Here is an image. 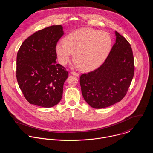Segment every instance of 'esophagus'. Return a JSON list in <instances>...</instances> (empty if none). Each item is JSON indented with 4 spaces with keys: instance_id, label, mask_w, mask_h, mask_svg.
<instances>
[{
    "instance_id": "34e87169",
    "label": "esophagus",
    "mask_w": 153,
    "mask_h": 153,
    "mask_svg": "<svg viewBox=\"0 0 153 153\" xmlns=\"http://www.w3.org/2000/svg\"><path fill=\"white\" fill-rule=\"evenodd\" d=\"M70 74H72V75H73V76H76V77H79V73H76V72H73V71H71V72L70 73Z\"/></svg>"
}]
</instances>
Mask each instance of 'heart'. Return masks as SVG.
Returning a JSON list of instances; mask_svg holds the SVG:
<instances>
[{"instance_id":"b5f03b06","label":"heart","mask_w":153,"mask_h":153,"mask_svg":"<svg viewBox=\"0 0 153 153\" xmlns=\"http://www.w3.org/2000/svg\"><path fill=\"white\" fill-rule=\"evenodd\" d=\"M63 43H57L55 51L58 61L65 65L73 54V61L82 71L93 70L105 61L112 45L108 33L93 28H85L65 36Z\"/></svg>"}]
</instances>
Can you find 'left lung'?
<instances>
[{
	"instance_id": "1",
	"label": "left lung",
	"mask_w": 153,
	"mask_h": 153,
	"mask_svg": "<svg viewBox=\"0 0 153 153\" xmlns=\"http://www.w3.org/2000/svg\"><path fill=\"white\" fill-rule=\"evenodd\" d=\"M116 43L104 63L80 76L82 96L91 107L100 109L120 102L126 95L134 73L133 51L127 40L115 32Z\"/></svg>"
}]
</instances>
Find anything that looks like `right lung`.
<instances>
[{
    "label": "right lung",
    "instance_id": "1",
    "mask_svg": "<svg viewBox=\"0 0 153 153\" xmlns=\"http://www.w3.org/2000/svg\"><path fill=\"white\" fill-rule=\"evenodd\" d=\"M63 34L62 25L42 29L25 39L17 52V80L31 104L50 108L62 97L68 73L56 63L55 47Z\"/></svg>",
    "mask_w": 153,
    "mask_h": 153
}]
</instances>
